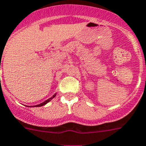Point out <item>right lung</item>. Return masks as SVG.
<instances>
[{
	"label": "right lung",
	"instance_id": "add662e5",
	"mask_svg": "<svg viewBox=\"0 0 146 146\" xmlns=\"http://www.w3.org/2000/svg\"><path fill=\"white\" fill-rule=\"evenodd\" d=\"M56 94H54V95H53V96H52L51 98H50V99H48V100H46V101H44V102H42V103H41V104H39V105H36V107H41V106H43V105H46V104L47 103V102H50V101H51V100H52V99H53V98H54L55 96H56Z\"/></svg>",
	"mask_w": 146,
	"mask_h": 146
}]
</instances>
